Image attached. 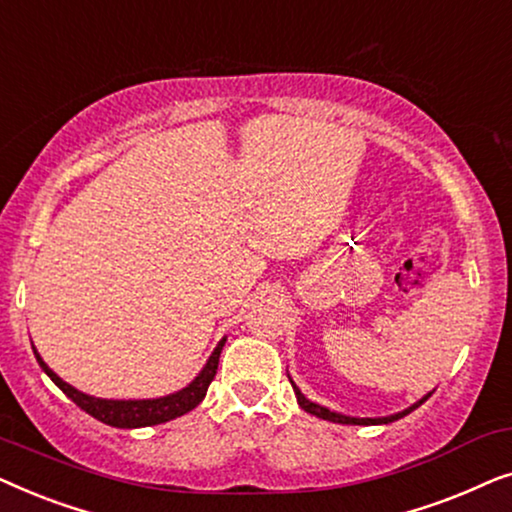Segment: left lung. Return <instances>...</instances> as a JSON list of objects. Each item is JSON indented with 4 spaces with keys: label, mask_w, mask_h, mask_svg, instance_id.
I'll return each mask as SVG.
<instances>
[{
    "label": "left lung",
    "mask_w": 512,
    "mask_h": 512,
    "mask_svg": "<svg viewBox=\"0 0 512 512\" xmlns=\"http://www.w3.org/2000/svg\"><path fill=\"white\" fill-rule=\"evenodd\" d=\"M291 380V377H289ZM291 387H293V391H296V398H298V405L300 408H303L305 412H310V415H314V417H321V419H328V422H335V424H361V426H370V424H389V422H396V419H401V417H405V415H410L412 410L415 408H419V405H422L426 398H429L431 394H426L422 401H417L415 405H410L408 410H403V412H396V415H389V417H375V419H370V417H347V415H340V412H333V410H328V408H324V405H317V403H312V401H307V398L300 394V389L296 387V384H293V380H291Z\"/></svg>",
    "instance_id": "1"
}]
</instances>
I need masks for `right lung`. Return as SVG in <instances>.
<instances>
[{"mask_svg": "<svg viewBox=\"0 0 512 512\" xmlns=\"http://www.w3.org/2000/svg\"><path fill=\"white\" fill-rule=\"evenodd\" d=\"M223 342H226V338L216 345L212 356H209V361L205 363V368L200 370V375L195 377L188 387L177 391V394H170L163 398H144V401H111V398H95V396L83 394V391L74 389L72 384H67L62 377L55 375L53 370L46 366L44 359H41L37 349L34 347L32 349L41 370H44V373L51 377V380L58 384V387L65 391V394L72 398L81 410H86L90 417L100 419V422L109 426H116V429H139V426H156V424L170 422V419L186 415V412H191L195 405H200V401L207 394V387L214 380L216 368H219Z\"/></svg>", "mask_w": 512, "mask_h": 512, "instance_id": "1", "label": "right lung"}]
</instances>
